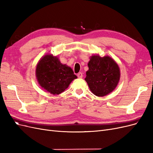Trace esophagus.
<instances>
[{
	"instance_id": "esophagus-1",
	"label": "esophagus",
	"mask_w": 153,
	"mask_h": 153,
	"mask_svg": "<svg viewBox=\"0 0 153 153\" xmlns=\"http://www.w3.org/2000/svg\"><path fill=\"white\" fill-rule=\"evenodd\" d=\"M77 76H78V78H82L83 77V73H81V72L78 73L77 74Z\"/></svg>"
}]
</instances>
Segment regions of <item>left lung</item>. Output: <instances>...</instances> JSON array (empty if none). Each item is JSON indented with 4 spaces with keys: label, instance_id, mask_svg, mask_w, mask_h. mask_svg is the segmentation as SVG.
<instances>
[{
    "label": "left lung",
    "instance_id": "left-lung-1",
    "mask_svg": "<svg viewBox=\"0 0 153 153\" xmlns=\"http://www.w3.org/2000/svg\"><path fill=\"white\" fill-rule=\"evenodd\" d=\"M88 67L85 80L94 95L104 96L115 89L120 79V69L113 59L92 55Z\"/></svg>",
    "mask_w": 153,
    "mask_h": 153
}]
</instances>
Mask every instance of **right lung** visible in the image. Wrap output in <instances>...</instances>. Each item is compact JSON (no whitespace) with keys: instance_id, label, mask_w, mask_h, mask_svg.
Instances as JSON below:
<instances>
[{"instance_id":"right-lung-1","label":"right lung","mask_w":153,"mask_h":153,"mask_svg":"<svg viewBox=\"0 0 153 153\" xmlns=\"http://www.w3.org/2000/svg\"><path fill=\"white\" fill-rule=\"evenodd\" d=\"M36 75L41 87L53 95L62 93L77 78L70 67L61 64L58 57L51 54L45 55L40 59Z\"/></svg>"}]
</instances>
